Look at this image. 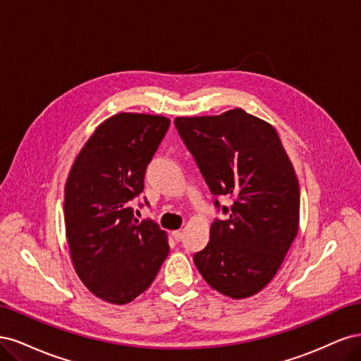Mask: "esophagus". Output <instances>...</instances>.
<instances>
[{"label": "esophagus", "instance_id": "obj_1", "mask_svg": "<svg viewBox=\"0 0 361 361\" xmlns=\"http://www.w3.org/2000/svg\"><path fill=\"white\" fill-rule=\"evenodd\" d=\"M171 236L176 239V241H180V239H182V232L180 231H173Z\"/></svg>", "mask_w": 361, "mask_h": 361}]
</instances>
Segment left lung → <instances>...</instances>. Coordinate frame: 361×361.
Segmentation results:
<instances>
[{
	"label": "left lung",
	"instance_id": "8db88e82",
	"mask_svg": "<svg viewBox=\"0 0 361 361\" xmlns=\"http://www.w3.org/2000/svg\"><path fill=\"white\" fill-rule=\"evenodd\" d=\"M174 125L228 220H215L194 264L207 285L233 300L274 279L300 227V185L276 128L233 108L220 116L176 117ZM220 207V203L215 200Z\"/></svg>",
	"mask_w": 361,
	"mask_h": 361
}]
</instances>
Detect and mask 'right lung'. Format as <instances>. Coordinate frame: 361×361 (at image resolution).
<instances>
[{
	"label": "right lung",
	"mask_w": 361,
	"mask_h": 361,
	"mask_svg": "<svg viewBox=\"0 0 361 361\" xmlns=\"http://www.w3.org/2000/svg\"><path fill=\"white\" fill-rule=\"evenodd\" d=\"M169 126L164 116L108 117L68 176L64 226L72 265L84 286L106 302L122 305L137 298L169 255L167 233L154 221H138L130 207Z\"/></svg>",
	"instance_id": "add662e5"
}]
</instances>
